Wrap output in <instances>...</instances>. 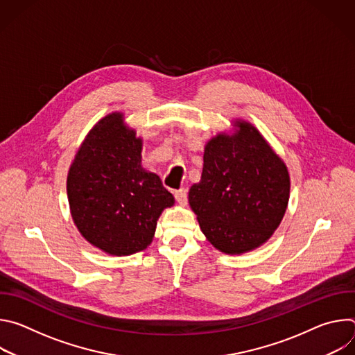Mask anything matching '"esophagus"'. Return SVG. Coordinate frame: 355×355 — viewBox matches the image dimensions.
Returning a JSON list of instances; mask_svg holds the SVG:
<instances>
[{"mask_svg":"<svg viewBox=\"0 0 355 355\" xmlns=\"http://www.w3.org/2000/svg\"><path fill=\"white\" fill-rule=\"evenodd\" d=\"M174 196H175V199H177L178 204L184 205L185 202H187V189H185V188H180V189H177V191L174 192Z\"/></svg>","mask_w":355,"mask_h":355,"instance_id":"1","label":"esophagus"}]
</instances>
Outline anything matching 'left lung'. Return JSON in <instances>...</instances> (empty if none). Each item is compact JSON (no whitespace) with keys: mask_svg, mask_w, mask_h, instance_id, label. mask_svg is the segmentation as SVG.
<instances>
[{"mask_svg":"<svg viewBox=\"0 0 355 355\" xmlns=\"http://www.w3.org/2000/svg\"><path fill=\"white\" fill-rule=\"evenodd\" d=\"M234 135L212 137L200 181L188 193L200 230L226 254H241L266 243L279 226L289 200L284 162L248 122Z\"/></svg>","mask_w":355,"mask_h":355,"instance_id":"obj_1","label":"left lung"}]
</instances>
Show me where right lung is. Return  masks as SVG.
I'll use <instances>...</instances> for the list:
<instances>
[{"label":"right lung","instance_id":"add662e5","mask_svg":"<svg viewBox=\"0 0 355 355\" xmlns=\"http://www.w3.org/2000/svg\"><path fill=\"white\" fill-rule=\"evenodd\" d=\"M71 218L83 237L111 256H130L155 237L174 196L141 167V139L114 112L80 146L67 175Z\"/></svg>","mask_w":355,"mask_h":355}]
</instances>
